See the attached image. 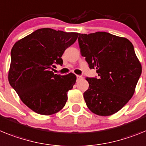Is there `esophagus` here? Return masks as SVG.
<instances>
[{"label": "esophagus", "mask_w": 146, "mask_h": 146, "mask_svg": "<svg viewBox=\"0 0 146 146\" xmlns=\"http://www.w3.org/2000/svg\"><path fill=\"white\" fill-rule=\"evenodd\" d=\"M76 78H77V81L82 80V79H83V76H79V75H77Z\"/></svg>", "instance_id": "34e87169"}]
</instances>
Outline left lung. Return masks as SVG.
<instances>
[{"label":"left lung","instance_id":"obj_1","mask_svg":"<svg viewBox=\"0 0 146 146\" xmlns=\"http://www.w3.org/2000/svg\"><path fill=\"white\" fill-rule=\"evenodd\" d=\"M81 54L98 77L86 78L89 88L84 98L89 110L100 116L116 113L131 99L142 66L128 39L98 31L79 34Z\"/></svg>","mask_w":146,"mask_h":146}]
</instances>
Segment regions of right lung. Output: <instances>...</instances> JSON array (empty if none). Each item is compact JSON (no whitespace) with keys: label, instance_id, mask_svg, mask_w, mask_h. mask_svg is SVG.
<instances>
[{"label":"right lung","instance_id":"right-lung-1","mask_svg":"<svg viewBox=\"0 0 146 146\" xmlns=\"http://www.w3.org/2000/svg\"><path fill=\"white\" fill-rule=\"evenodd\" d=\"M78 33L38 29L15 42L11 51L8 78L10 85L29 108L40 115L60 111L68 100L76 76L54 74L55 64H63L62 56L76 42Z\"/></svg>","mask_w":146,"mask_h":146}]
</instances>
